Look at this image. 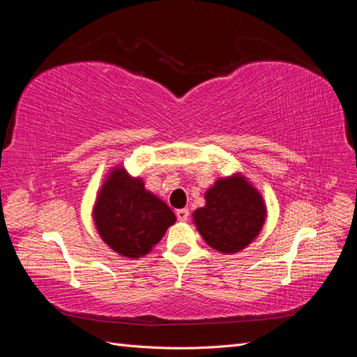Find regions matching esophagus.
Segmentation results:
<instances>
[{
  "label": "esophagus",
  "mask_w": 357,
  "mask_h": 357,
  "mask_svg": "<svg viewBox=\"0 0 357 357\" xmlns=\"http://www.w3.org/2000/svg\"><path fill=\"white\" fill-rule=\"evenodd\" d=\"M176 214H177V219H178L180 222H186V220H188V218H189V211H188L186 208H180V210H177V211H176Z\"/></svg>",
  "instance_id": "esophagus-1"
}]
</instances>
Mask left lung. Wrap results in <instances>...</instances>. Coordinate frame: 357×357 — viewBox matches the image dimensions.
I'll return each instance as SVG.
<instances>
[{"label":"left lung","mask_w":357,"mask_h":357,"mask_svg":"<svg viewBox=\"0 0 357 357\" xmlns=\"http://www.w3.org/2000/svg\"><path fill=\"white\" fill-rule=\"evenodd\" d=\"M205 205L192 213L202 240L223 255L252 244L266 220V204L241 172L222 177L205 192Z\"/></svg>","instance_id":"1"}]
</instances>
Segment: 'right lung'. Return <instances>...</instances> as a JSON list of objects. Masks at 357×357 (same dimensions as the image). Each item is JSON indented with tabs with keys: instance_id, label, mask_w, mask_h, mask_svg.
I'll return each instance as SVG.
<instances>
[{
	"instance_id": "right-lung-1",
	"label": "right lung",
	"mask_w": 357,
	"mask_h": 357,
	"mask_svg": "<svg viewBox=\"0 0 357 357\" xmlns=\"http://www.w3.org/2000/svg\"><path fill=\"white\" fill-rule=\"evenodd\" d=\"M95 228L119 256L143 257L162 240L176 214L142 177H132L122 165L113 167L96 193L92 208Z\"/></svg>"
}]
</instances>
